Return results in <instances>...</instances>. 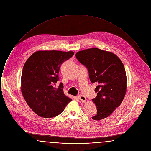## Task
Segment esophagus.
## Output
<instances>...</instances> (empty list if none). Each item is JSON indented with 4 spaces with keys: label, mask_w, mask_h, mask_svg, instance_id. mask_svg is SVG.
Masks as SVG:
<instances>
[{
    "label": "esophagus",
    "mask_w": 151,
    "mask_h": 151,
    "mask_svg": "<svg viewBox=\"0 0 151 151\" xmlns=\"http://www.w3.org/2000/svg\"><path fill=\"white\" fill-rule=\"evenodd\" d=\"M78 98H79V99L80 100L81 102H82V103L86 102V98L83 95H82V94L79 95Z\"/></svg>",
    "instance_id": "esophagus-1"
}]
</instances>
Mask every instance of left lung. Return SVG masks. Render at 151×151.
<instances>
[{
  "label": "left lung",
  "instance_id": "left-lung-1",
  "mask_svg": "<svg viewBox=\"0 0 151 151\" xmlns=\"http://www.w3.org/2000/svg\"><path fill=\"white\" fill-rule=\"evenodd\" d=\"M76 58L88 69L92 83H97V96L92 99L97 113L92 117L101 120L108 117L120 105L127 88L124 64L114 53L98 48L80 51Z\"/></svg>",
  "mask_w": 151,
  "mask_h": 151
}]
</instances>
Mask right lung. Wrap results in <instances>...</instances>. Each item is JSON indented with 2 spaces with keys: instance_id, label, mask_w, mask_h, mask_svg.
Returning a JSON list of instances; mask_svg holds the SVG:
<instances>
[{
  "instance_id": "right-lung-1",
  "label": "right lung",
  "mask_w": 151,
  "mask_h": 151,
  "mask_svg": "<svg viewBox=\"0 0 151 151\" xmlns=\"http://www.w3.org/2000/svg\"><path fill=\"white\" fill-rule=\"evenodd\" d=\"M74 54L72 51H37L25 62L21 77V92L31 110L41 117L59 115L72 100L64 94L62 83L58 88L54 85L59 80L61 64Z\"/></svg>"
}]
</instances>
